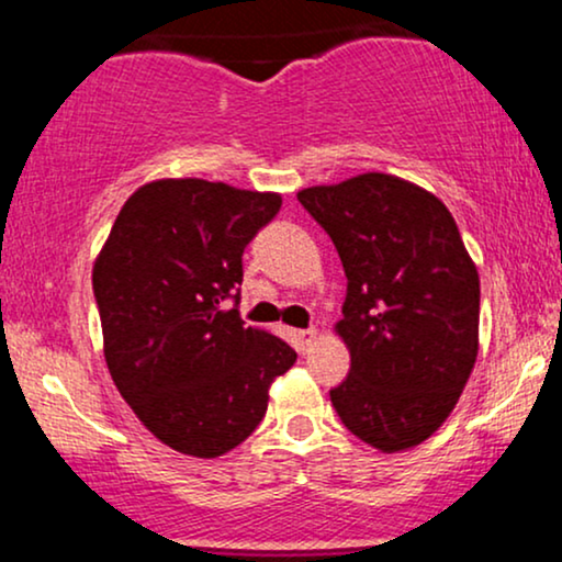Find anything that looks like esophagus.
I'll return each instance as SVG.
<instances>
[{"label": "esophagus", "instance_id": "34e87169", "mask_svg": "<svg viewBox=\"0 0 562 562\" xmlns=\"http://www.w3.org/2000/svg\"><path fill=\"white\" fill-rule=\"evenodd\" d=\"M295 338H299V351L306 353L314 340H317V330H314V327H308V330H299L295 333Z\"/></svg>", "mask_w": 562, "mask_h": 562}]
</instances>
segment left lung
Returning a JSON list of instances; mask_svg holds the SVG:
<instances>
[{
  "label": "left lung",
  "instance_id": "8db88e82",
  "mask_svg": "<svg viewBox=\"0 0 562 562\" xmlns=\"http://www.w3.org/2000/svg\"><path fill=\"white\" fill-rule=\"evenodd\" d=\"M330 235L348 280L335 325L351 370L330 402L385 454L441 428L479 357V269L447 205L393 173L299 192Z\"/></svg>",
  "mask_w": 562,
  "mask_h": 562
}]
</instances>
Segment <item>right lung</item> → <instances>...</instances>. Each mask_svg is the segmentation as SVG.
<instances>
[{
  "instance_id": "right-lung-1",
  "label": "right lung",
  "mask_w": 562,
  "mask_h": 562,
  "mask_svg": "<svg viewBox=\"0 0 562 562\" xmlns=\"http://www.w3.org/2000/svg\"><path fill=\"white\" fill-rule=\"evenodd\" d=\"M280 192L156 179L126 200L97 254L102 351L124 402L160 443L214 460L256 430L274 378L295 364L277 335L222 301Z\"/></svg>"
}]
</instances>
